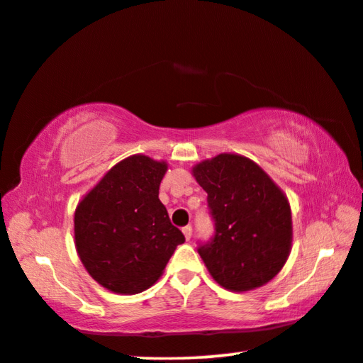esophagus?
<instances>
[{
  "instance_id": "34e87169",
  "label": "esophagus",
  "mask_w": 363,
  "mask_h": 363,
  "mask_svg": "<svg viewBox=\"0 0 363 363\" xmlns=\"http://www.w3.org/2000/svg\"><path fill=\"white\" fill-rule=\"evenodd\" d=\"M182 233H184V235H186L187 240H191V238H192V226H184L182 228Z\"/></svg>"
}]
</instances>
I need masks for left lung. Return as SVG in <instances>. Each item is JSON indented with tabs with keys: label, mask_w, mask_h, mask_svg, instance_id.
<instances>
[{
	"label": "left lung",
	"mask_w": 363,
	"mask_h": 363,
	"mask_svg": "<svg viewBox=\"0 0 363 363\" xmlns=\"http://www.w3.org/2000/svg\"><path fill=\"white\" fill-rule=\"evenodd\" d=\"M192 174L208 194L215 235L199 254L218 284L244 292L272 281L289 257L291 206L283 191L254 161L221 153L195 164Z\"/></svg>",
	"instance_id": "1"
}]
</instances>
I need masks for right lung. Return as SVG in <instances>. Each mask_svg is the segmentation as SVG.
<instances>
[{"label":"right lung","mask_w":363,"mask_h":363,"mask_svg":"<svg viewBox=\"0 0 363 363\" xmlns=\"http://www.w3.org/2000/svg\"><path fill=\"white\" fill-rule=\"evenodd\" d=\"M166 169L164 161L132 155L114 164L77 205L74 238L80 262L109 291L148 289L186 240L158 199Z\"/></svg>","instance_id":"obj_1"}]
</instances>
